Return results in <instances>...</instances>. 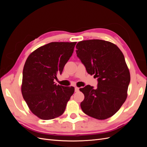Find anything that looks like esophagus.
<instances>
[{"instance_id":"1","label":"esophagus","mask_w":147,"mask_h":147,"mask_svg":"<svg viewBox=\"0 0 147 147\" xmlns=\"http://www.w3.org/2000/svg\"><path fill=\"white\" fill-rule=\"evenodd\" d=\"M75 92H78L79 91V88L77 87H75Z\"/></svg>"}]
</instances>
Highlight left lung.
<instances>
[{
  "label": "left lung",
  "mask_w": 147,
  "mask_h": 147,
  "mask_svg": "<svg viewBox=\"0 0 147 147\" xmlns=\"http://www.w3.org/2000/svg\"><path fill=\"white\" fill-rule=\"evenodd\" d=\"M77 56L87 72L97 78L96 88L80 89L84 95L80 106L87 115L105 119L116 113L125 102L130 73L123 53L115 44L102 40L79 42Z\"/></svg>",
  "instance_id": "8db88e82"
}]
</instances>
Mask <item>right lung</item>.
<instances>
[{"label": "right lung", "instance_id": "obj_1", "mask_svg": "<svg viewBox=\"0 0 147 147\" xmlns=\"http://www.w3.org/2000/svg\"><path fill=\"white\" fill-rule=\"evenodd\" d=\"M77 42H51L37 48L26 60L23 71L21 92L29 109L42 119H51L64 112L75 91L73 86L56 85L72 56Z\"/></svg>", "mask_w": 147, "mask_h": 147}]
</instances>
